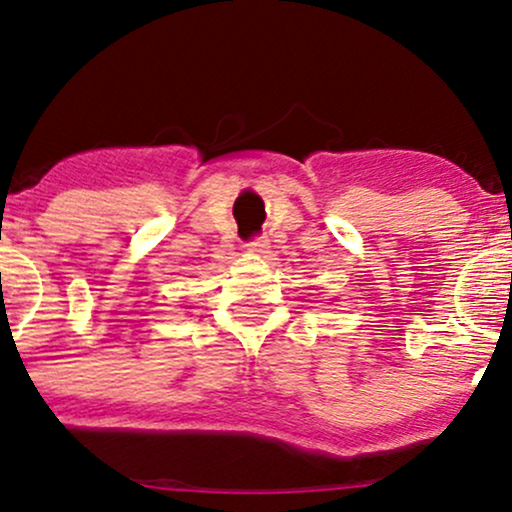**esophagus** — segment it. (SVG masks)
I'll return each mask as SVG.
<instances>
[{
	"instance_id": "34e87169",
	"label": "esophagus",
	"mask_w": 512,
	"mask_h": 512,
	"mask_svg": "<svg viewBox=\"0 0 512 512\" xmlns=\"http://www.w3.org/2000/svg\"><path fill=\"white\" fill-rule=\"evenodd\" d=\"M245 248H248V252H252V255H264V252H267V248H269V243L264 238H252L248 245H245Z\"/></svg>"
}]
</instances>
